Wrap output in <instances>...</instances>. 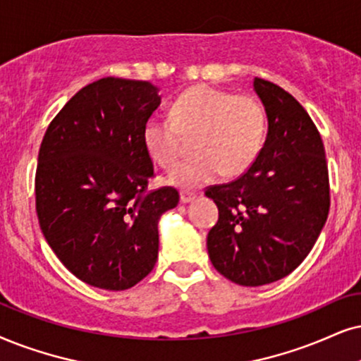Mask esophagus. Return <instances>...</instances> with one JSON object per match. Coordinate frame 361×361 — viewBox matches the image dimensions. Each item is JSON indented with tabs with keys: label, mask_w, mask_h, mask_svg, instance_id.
<instances>
[{
	"label": "esophagus",
	"mask_w": 361,
	"mask_h": 361,
	"mask_svg": "<svg viewBox=\"0 0 361 361\" xmlns=\"http://www.w3.org/2000/svg\"><path fill=\"white\" fill-rule=\"evenodd\" d=\"M180 200H181V203H191V202H195V200H196V193H195V191H190V190H183L180 193Z\"/></svg>",
	"instance_id": "esophagus-1"
}]
</instances>
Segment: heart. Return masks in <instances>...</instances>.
<instances>
[{"mask_svg": "<svg viewBox=\"0 0 361 361\" xmlns=\"http://www.w3.org/2000/svg\"><path fill=\"white\" fill-rule=\"evenodd\" d=\"M264 131L267 118L255 98L196 86L173 102L170 115L149 118L143 140L153 161L171 168L183 153L185 138H193L196 154L166 180L181 188H198L223 173L235 176L248 170L263 147Z\"/></svg>", "mask_w": 361, "mask_h": 361, "instance_id": "1", "label": "heart"}]
</instances>
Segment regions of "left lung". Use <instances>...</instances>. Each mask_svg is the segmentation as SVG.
<instances>
[{
    "instance_id": "1",
    "label": "left lung",
    "mask_w": 361,
    "mask_h": 361,
    "mask_svg": "<svg viewBox=\"0 0 361 361\" xmlns=\"http://www.w3.org/2000/svg\"><path fill=\"white\" fill-rule=\"evenodd\" d=\"M253 88L268 118L263 148L240 178L204 191L218 207L209 259L241 286L290 275L312 252L330 209L325 148L312 118L275 83L255 78Z\"/></svg>"
}]
</instances>
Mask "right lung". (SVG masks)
<instances>
[{"label":"right lung","instance_id":"add662e5","mask_svg":"<svg viewBox=\"0 0 361 361\" xmlns=\"http://www.w3.org/2000/svg\"><path fill=\"white\" fill-rule=\"evenodd\" d=\"M161 103L149 81L86 85L49 123L36 166V213L54 255L81 281L128 290L158 259V221L171 186L148 191L145 125Z\"/></svg>","mask_w":361,"mask_h":361}]
</instances>
